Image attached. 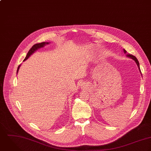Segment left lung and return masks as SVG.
Here are the masks:
<instances>
[{"mask_svg":"<svg viewBox=\"0 0 151 151\" xmlns=\"http://www.w3.org/2000/svg\"><path fill=\"white\" fill-rule=\"evenodd\" d=\"M123 51H124V54H127V51H126V50H125L124 49H123ZM127 57L128 58H130L132 59L133 60H135V63H137V66H138V69H139V70L140 73H141V69H140V67H139V62H138V60L137 59V58H136L135 56H134V55H131V54H127ZM141 75H142V74H141Z\"/></svg>","mask_w":151,"mask_h":151,"instance_id":"obj_1","label":"left lung"}]
</instances>
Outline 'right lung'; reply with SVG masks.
I'll return each mask as SVG.
<instances>
[{
	"label": "right lung",
	"mask_w": 151,
	"mask_h": 151,
	"mask_svg": "<svg viewBox=\"0 0 151 151\" xmlns=\"http://www.w3.org/2000/svg\"><path fill=\"white\" fill-rule=\"evenodd\" d=\"M50 43V42H41V43L35 44V45H34L31 48V49L29 50V51L28 52V53H27V55H26L25 59L23 61L27 60V59L30 57L31 55L33 53H34L37 50H38V49H40V48H41L44 47L45 45H47V44H49ZM20 66H21V65H20L18 66V68H17V74L18 73V72H19V69H20Z\"/></svg>",
	"instance_id": "right-lung-1"
}]
</instances>
